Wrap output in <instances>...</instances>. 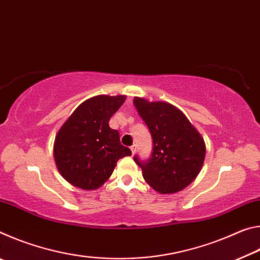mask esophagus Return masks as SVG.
<instances>
[{"label":"esophagus","instance_id":"1","mask_svg":"<svg viewBox=\"0 0 260 260\" xmlns=\"http://www.w3.org/2000/svg\"><path fill=\"white\" fill-rule=\"evenodd\" d=\"M131 150H132V153H133V155H134L135 151H136V146H135V144H133V146L131 147Z\"/></svg>","mask_w":260,"mask_h":260}]
</instances>
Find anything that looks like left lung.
I'll list each match as a JSON object with an SVG mask.
<instances>
[{"mask_svg": "<svg viewBox=\"0 0 260 260\" xmlns=\"http://www.w3.org/2000/svg\"><path fill=\"white\" fill-rule=\"evenodd\" d=\"M134 104L152 138L147 160L134 156L143 178L160 193L182 190L193 181L204 162L205 144L186 116L165 102L135 98Z\"/></svg>", "mask_w": 260, "mask_h": 260, "instance_id": "1", "label": "left lung"}]
</instances>
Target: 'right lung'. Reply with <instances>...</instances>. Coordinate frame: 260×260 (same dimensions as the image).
<instances>
[{
	"mask_svg": "<svg viewBox=\"0 0 260 260\" xmlns=\"http://www.w3.org/2000/svg\"><path fill=\"white\" fill-rule=\"evenodd\" d=\"M125 96L100 95L85 101L61 126L55 140L56 165L64 179L85 190L102 186L120 158L131 156L119 132L109 126Z\"/></svg>",
	"mask_w": 260,
	"mask_h": 260,
	"instance_id": "add662e5",
	"label": "right lung"
}]
</instances>
